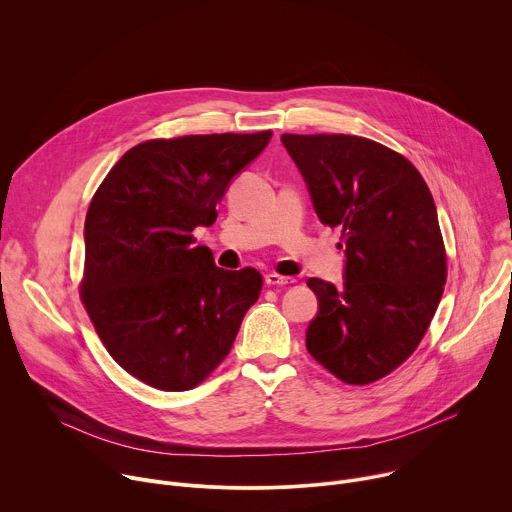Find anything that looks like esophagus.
<instances>
[{"label": "esophagus", "mask_w": 512, "mask_h": 512, "mask_svg": "<svg viewBox=\"0 0 512 512\" xmlns=\"http://www.w3.org/2000/svg\"><path fill=\"white\" fill-rule=\"evenodd\" d=\"M294 281H296L294 277H283V275H277V273H267L265 275L267 285H287V283H294Z\"/></svg>", "instance_id": "34e87169"}]
</instances>
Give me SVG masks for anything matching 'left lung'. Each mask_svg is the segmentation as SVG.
<instances>
[{
    "mask_svg": "<svg viewBox=\"0 0 512 512\" xmlns=\"http://www.w3.org/2000/svg\"><path fill=\"white\" fill-rule=\"evenodd\" d=\"M322 225L340 227L344 281L310 277L318 314L308 352L348 385H367L417 348L446 283L431 192L401 154L356 135H281Z\"/></svg>",
    "mask_w": 512,
    "mask_h": 512,
    "instance_id": "8db88e82",
    "label": "left lung"
}]
</instances>
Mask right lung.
Returning <instances> with one entry per match:
<instances>
[{
	"mask_svg": "<svg viewBox=\"0 0 512 512\" xmlns=\"http://www.w3.org/2000/svg\"><path fill=\"white\" fill-rule=\"evenodd\" d=\"M271 131L143 141L121 156L85 221L83 304L119 367L188 391L229 354L263 279L214 265L192 231L216 221L233 178Z\"/></svg>",
	"mask_w": 512,
	"mask_h": 512,
	"instance_id": "add662e5",
	"label": "right lung"
}]
</instances>
